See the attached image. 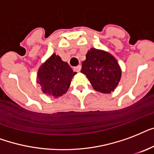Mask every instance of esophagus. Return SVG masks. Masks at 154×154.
<instances>
[{
    "label": "esophagus",
    "instance_id": "esophagus-1",
    "mask_svg": "<svg viewBox=\"0 0 154 154\" xmlns=\"http://www.w3.org/2000/svg\"><path fill=\"white\" fill-rule=\"evenodd\" d=\"M80 70H81L80 65H78L77 66H75V67H74V71H76V72H79V71H80Z\"/></svg>",
    "mask_w": 154,
    "mask_h": 154
}]
</instances>
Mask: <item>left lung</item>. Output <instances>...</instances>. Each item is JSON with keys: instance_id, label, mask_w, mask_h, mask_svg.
<instances>
[{"instance_id": "1", "label": "left lung", "mask_w": 154, "mask_h": 154, "mask_svg": "<svg viewBox=\"0 0 154 154\" xmlns=\"http://www.w3.org/2000/svg\"><path fill=\"white\" fill-rule=\"evenodd\" d=\"M81 72L86 75L95 90L105 94L114 91L121 78L117 60L108 52L95 48L88 51Z\"/></svg>"}]
</instances>
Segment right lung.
Returning a JSON list of instances; mask_svg holds the SVG:
<instances>
[{
  "label": "right lung",
  "mask_w": 154,
  "mask_h": 154,
  "mask_svg": "<svg viewBox=\"0 0 154 154\" xmlns=\"http://www.w3.org/2000/svg\"><path fill=\"white\" fill-rule=\"evenodd\" d=\"M75 74L67 63L53 54L39 67L37 83L41 86L44 94L58 98L67 91Z\"/></svg>",
  "instance_id": "1"
}]
</instances>
